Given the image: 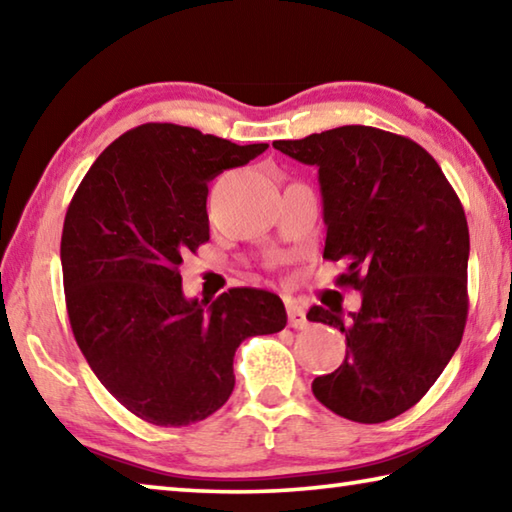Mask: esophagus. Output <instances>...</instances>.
<instances>
[{"label": "esophagus", "instance_id": "34e87169", "mask_svg": "<svg viewBox=\"0 0 512 512\" xmlns=\"http://www.w3.org/2000/svg\"><path fill=\"white\" fill-rule=\"evenodd\" d=\"M287 316H289V325L293 329H305L309 325L307 311H305V307L298 305V302H289V305H287Z\"/></svg>", "mask_w": 512, "mask_h": 512}]
</instances>
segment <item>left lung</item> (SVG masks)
<instances>
[{
  "label": "left lung",
  "mask_w": 512,
  "mask_h": 512,
  "mask_svg": "<svg viewBox=\"0 0 512 512\" xmlns=\"http://www.w3.org/2000/svg\"><path fill=\"white\" fill-rule=\"evenodd\" d=\"M277 151L318 167L325 253L345 259L339 287L361 291V309H309L341 329L345 361L311 384L316 400L363 424L418 404L463 339L470 230L438 162L409 137L341 126Z\"/></svg>",
  "instance_id": "obj_1"
}]
</instances>
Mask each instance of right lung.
I'll list each match as a JSON object with an SVG mask.
<instances>
[{"instance_id": "1", "label": "right lung", "mask_w": 512, "mask_h": 512, "mask_svg": "<svg viewBox=\"0 0 512 512\" xmlns=\"http://www.w3.org/2000/svg\"><path fill=\"white\" fill-rule=\"evenodd\" d=\"M266 149L142 124L99 155L67 207L60 264L69 325L94 375L137 418L158 427L205 420L235 388L241 341L287 325L271 291L187 300L178 271L210 239L207 183Z\"/></svg>"}]
</instances>
